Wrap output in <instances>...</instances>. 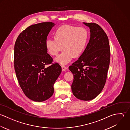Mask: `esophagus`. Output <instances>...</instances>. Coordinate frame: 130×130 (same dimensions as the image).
<instances>
[{
  "instance_id": "esophagus-1",
  "label": "esophagus",
  "mask_w": 130,
  "mask_h": 130,
  "mask_svg": "<svg viewBox=\"0 0 130 130\" xmlns=\"http://www.w3.org/2000/svg\"><path fill=\"white\" fill-rule=\"evenodd\" d=\"M61 67H62V69L63 71H65L67 69V67L65 66H62Z\"/></svg>"
}]
</instances>
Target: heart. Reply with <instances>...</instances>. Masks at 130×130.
I'll return each mask as SVG.
<instances>
[{
    "label": "heart",
    "mask_w": 130,
    "mask_h": 130,
    "mask_svg": "<svg viewBox=\"0 0 130 130\" xmlns=\"http://www.w3.org/2000/svg\"><path fill=\"white\" fill-rule=\"evenodd\" d=\"M54 36V39L46 40V49L50 55L57 56L63 47L64 52L55 60L60 64L65 65L73 58H79L82 56L88 45L89 34L84 27L64 25L55 31Z\"/></svg>",
    "instance_id": "b5f03b06"
}]
</instances>
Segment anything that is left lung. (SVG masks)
Returning <instances> with one entry per match:
<instances>
[{
    "mask_svg": "<svg viewBox=\"0 0 130 130\" xmlns=\"http://www.w3.org/2000/svg\"><path fill=\"white\" fill-rule=\"evenodd\" d=\"M90 29V40L84 54L69 67L74 79L71 89L77 99L89 101L102 91L107 76L110 58L108 37L94 23H84Z\"/></svg>",
    "mask_w": 130,
    "mask_h": 130,
    "instance_id": "8db88e82",
    "label": "left lung"
}]
</instances>
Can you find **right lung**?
<instances>
[{
	"label": "right lung",
	"instance_id": "right-lung-1",
	"mask_svg": "<svg viewBox=\"0 0 130 130\" xmlns=\"http://www.w3.org/2000/svg\"><path fill=\"white\" fill-rule=\"evenodd\" d=\"M54 25L52 22L32 25L19 34L14 44V67L19 84L26 97L35 102L52 97L62 71L58 63H52L45 45Z\"/></svg>",
	"mask_w": 130,
	"mask_h": 130
}]
</instances>
